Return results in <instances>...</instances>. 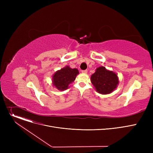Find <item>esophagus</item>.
<instances>
[{
    "instance_id": "obj_1",
    "label": "esophagus",
    "mask_w": 153,
    "mask_h": 153,
    "mask_svg": "<svg viewBox=\"0 0 153 153\" xmlns=\"http://www.w3.org/2000/svg\"><path fill=\"white\" fill-rule=\"evenodd\" d=\"M81 72H82V73L85 74V73H87V70H82Z\"/></svg>"
}]
</instances>
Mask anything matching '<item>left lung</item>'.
<instances>
[{
    "label": "left lung",
    "instance_id": "8db88e82",
    "mask_svg": "<svg viewBox=\"0 0 153 153\" xmlns=\"http://www.w3.org/2000/svg\"><path fill=\"white\" fill-rule=\"evenodd\" d=\"M91 81L97 92L102 94L111 93L118 84V77L115 72L102 66L97 68L95 73L91 76Z\"/></svg>",
    "mask_w": 153,
    "mask_h": 153
}]
</instances>
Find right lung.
Returning a JSON list of instances; mask_svg holds the SVG:
<instances>
[{
	"label": "right lung",
	"mask_w": 153,
	"mask_h": 153,
	"mask_svg": "<svg viewBox=\"0 0 153 153\" xmlns=\"http://www.w3.org/2000/svg\"><path fill=\"white\" fill-rule=\"evenodd\" d=\"M79 74L77 69H71L66 66L58 71L53 76V85L58 90L64 91L68 88V85L74 82L76 76Z\"/></svg>",
	"instance_id": "1"
}]
</instances>
